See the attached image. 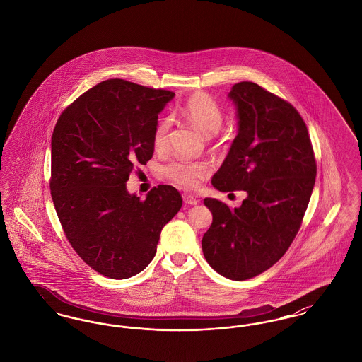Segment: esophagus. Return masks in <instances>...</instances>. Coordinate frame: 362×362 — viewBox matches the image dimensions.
<instances>
[{
    "mask_svg": "<svg viewBox=\"0 0 362 362\" xmlns=\"http://www.w3.org/2000/svg\"><path fill=\"white\" fill-rule=\"evenodd\" d=\"M182 197H183V202H185L186 205H197V204H198L197 198H194V197L189 195V194H183Z\"/></svg>",
    "mask_w": 362,
    "mask_h": 362,
    "instance_id": "1",
    "label": "esophagus"
}]
</instances>
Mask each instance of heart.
<instances>
[{"mask_svg": "<svg viewBox=\"0 0 362 362\" xmlns=\"http://www.w3.org/2000/svg\"><path fill=\"white\" fill-rule=\"evenodd\" d=\"M179 112L204 137L214 136L221 129L224 122V114L220 105L204 92H197L191 95L179 108ZM170 127L171 122L167 118L160 119L156 124L153 144L157 149H163L165 146ZM210 170L211 168L207 161L173 160L164 167L163 173L176 185L186 189H194L198 186L202 177L210 173Z\"/></svg>", "mask_w": 362, "mask_h": 362, "instance_id": "heart-1", "label": "heart"}]
</instances>
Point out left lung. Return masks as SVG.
Here are the masks:
<instances>
[{"label":"left lung","mask_w":362,"mask_h":362,"mask_svg":"<svg viewBox=\"0 0 362 362\" xmlns=\"http://www.w3.org/2000/svg\"><path fill=\"white\" fill-rule=\"evenodd\" d=\"M238 136L211 185L244 189L240 206L216 198L205 205L213 223L202 238L207 263L223 276H258L284 257L297 235L315 186L316 161L307 126L292 104L262 86H232Z\"/></svg>","instance_id":"8db88e82"}]
</instances>
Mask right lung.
<instances>
[{"instance_id": "obj_1", "label": "right lung", "mask_w": 362, "mask_h": 362, "mask_svg": "<svg viewBox=\"0 0 362 362\" xmlns=\"http://www.w3.org/2000/svg\"><path fill=\"white\" fill-rule=\"evenodd\" d=\"M173 96L105 80L70 104L54 127L50 189L58 218L74 251L108 278L141 273L182 207L173 186H157L144 201L126 187L134 167L152 158L158 114Z\"/></svg>"}]
</instances>
